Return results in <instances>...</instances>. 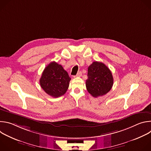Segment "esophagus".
<instances>
[{
  "label": "esophagus",
  "mask_w": 151,
  "mask_h": 151,
  "mask_svg": "<svg viewBox=\"0 0 151 151\" xmlns=\"http://www.w3.org/2000/svg\"><path fill=\"white\" fill-rule=\"evenodd\" d=\"M82 72H79L77 73L76 75L74 76V78H76V77H80V76H82Z\"/></svg>",
  "instance_id": "obj_1"
}]
</instances>
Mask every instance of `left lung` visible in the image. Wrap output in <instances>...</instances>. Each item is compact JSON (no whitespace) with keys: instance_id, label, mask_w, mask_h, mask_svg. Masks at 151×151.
Instances as JSON below:
<instances>
[{"instance_id":"left-lung-1","label":"left lung","mask_w":151,"mask_h":151,"mask_svg":"<svg viewBox=\"0 0 151 151\" xmlns=\"http://www.w3.org/2000/svg\"><path fill=\"white\" fill-rule=\"evenodd\" d=\"M86 88L93 97L102 96L112 88L114 78L109 69L101 62L94 61L88 68Z\"/></svg>"}]
</instances>
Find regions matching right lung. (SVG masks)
Segmentation results:
<instances>
[{"label":"right lung","mask_w":151,"mask_h":151,"mask_svg":"<svg viewBox=\"0 0 151 151\" xmlns=\"http://www.w3.org/2000/svg\"><path fill=\"white\" fill-rule=\"evenodd\" d=\"M70 79L62 66L52 61L43 71L39 82L40 87L47 94L57 98L66 93Z\"/></svg>","instance_id":"add662e5"}]
</instances>
